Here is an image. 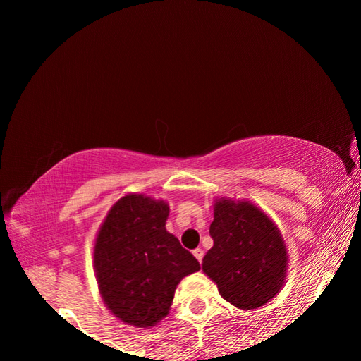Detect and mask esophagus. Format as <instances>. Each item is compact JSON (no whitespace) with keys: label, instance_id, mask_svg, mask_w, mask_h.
<instances>
[{"label":"esophagus","instance_id":"1","mask_svg":"<svg viewBox=\"0 0 361 361\" xmlns=\"http://www.w3.org/2000/svg\"><path fill=\"white\" fill-rule=\"evenodd\" d=\"M192 255L195 256V259H197L199 262H202V259H204V250L202 248H195Z\"/></svg>","mask_w":361,"mask_h":361}]
</instances>
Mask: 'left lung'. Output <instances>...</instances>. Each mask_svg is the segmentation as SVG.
Segmentation results:
<instances>
[{
  "label": "left lung",
  "instance_id": "1",
  "mask_svg": "<svg viewBox=\"0 0 361 361\" xmlns=\"http://www.w3.org/2000/svg\"><path fill=\"white\" fill-rule=\"evenodd\" d=\"M213 247L202 271L219 295L239 309H256L277 295L285 282L288 255L272 219L248 200L218 199L210 224Z\"/></svg>",
  "mask_w": 361,
  "mask_h": 361
}]
</instances>
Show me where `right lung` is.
Wrapping results in <instances>:
<instances>
[{"instance_id": "right-lung-1", "label": "right lung", "mask_w": 361, "mask_h": 361, "mask_svg": "<svg viewBox=\"0 0 361 361\" xmlns=\"http://www.w3.org/2000/svg\"><path fill=\"white\" fill-rule=\"evenodd\" d=\"M169 204L127 194L108 212L94 247L103 302L127 325L154 326L169 314L176 285L199 261L166 229Z\"/></svg>"}]
</instances>
